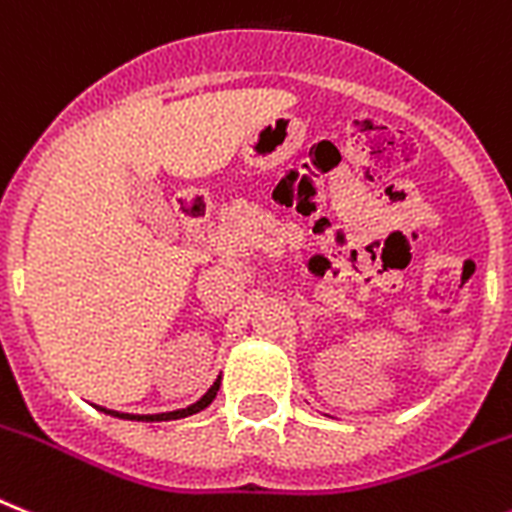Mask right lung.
Listing matches in <instances>:
<instances>
[{
  "instance_id": "right-lung-1",
  "label": "right lung",
  "mask_w": 512,
  "mask_h": 512,
  "mask_svg": "<svg viewBox=\"0 0 512 512\" xmlns=\"http://www.w3.org/2000/svg\"><path fill=\"white\" fill-rule=\"evenodd\" d=\"M218 388H221V380H216L213 385H210L208 393L200 398L197 403H192V406H187V409H179V411H166V414H119V411H109V409H98L103 411V414H111V416H119V419H135V422H171V419H184V416H192L197 414V411L208 409L210 403H213V398H216Z\"/></svg>"
}]
</instances>
